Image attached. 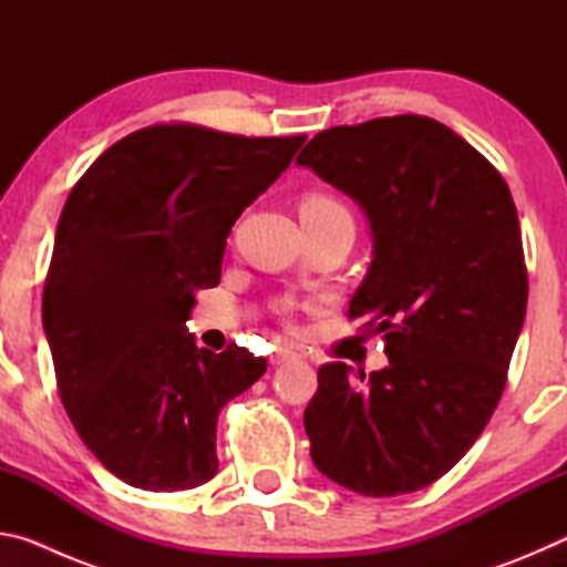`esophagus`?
I'll use <instances>...</instances> for the list:
<instances>
[{
    "label": "esophagus",
    "mask_w": 567,
    "mask_h": 567,
    "mask_svg": "<svg viewBox=\"0 0 567 567\" xmlns=\"http://www.w3.org/2000/svg\"><path fill=\"white\" fill-rule=\"evenodd\" d=\"M295 354H297V352L290 348V344H280V348H277V350L270 354V364H280V362L292 360Z\"/></svg>",
    "instance_id": "34e87169"
}]
</instances>
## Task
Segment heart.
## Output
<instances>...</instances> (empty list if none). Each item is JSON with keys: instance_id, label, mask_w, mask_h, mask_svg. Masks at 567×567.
Segmentation results:
<instances>
[{"instance_id": "1", "label": "heart", "mask_w": 567, "mask_h": 567, "mask_svg": "<svg viewBox=\"0 0 567 567\" xmlns=\"http://www.w3.org/2000/svg\"><path fill=\"white\" fill-rule=\"evenodd\" d=\"M300 217L305 219H324V217H350L348 209L334 199L328 192H307V195L300 199ZM290 302H282L280 310L287 312L290 310Z\"/></svg>"}]
</instances>
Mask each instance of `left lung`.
Listing matches in <instances>:
<instances>
[{
	"instance_id": "left-lung-1",
	"label": "left lung",
	"mask_w": 567,
	"mask_h": 567,
	"mask_svg": "<svg viewBox=\"0 0 567 567\" xmlns=\"http://www.w3.org/2000/svg\"><path fill=\"white\" fill-rule=\"evenodd\" d=\"M297 165L370 219L372 262L348 315L382 332L390 360L362 385L344 362L318 370L312 463L352 493H415L473 447L505 390L527 305L513 195L473 145L420 114L324 130Z\"/></svg>"
}]
</instances>
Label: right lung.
Returning <instances> with one entry per match:
<instances>
[{
  "instance_id": "add662e5",
  "label": "right lung",
  "mask_w": 567,
  "mask_h": 567,
  "mask_svg": "<svg viewBox=\"0 0 567 567\" xmlns=\"http://www.w3.org/2000/svg\"><path fill=\"white\" fill-rule=\"evenodd\" d=\"M305 140L152 124L102 152L66 197L42 322L66 415L127 485L175 493L217 473L219 410L267 362L197 348L185 322L195 292L219 282L235 219Z\"/></svg>"
}]
</instances>
